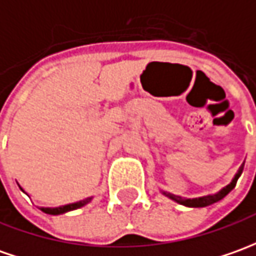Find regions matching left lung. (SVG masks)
<instances>
[{
	"mask_svg": "<svg viewBox=\"0 0 256 256\" xmlns=\"http://www.w3.org/2000/svg\"><path fill=\"white\" fill-rule=\"evenodd\" d=\"M242 170H244V164L240 166V170L237 171V174L234 175V178L231 179V182L224 186L222 190H218L217 194H208V196H202V198H194V199H186V198H182V196H178V194H172L170 192H165V190H161V194H165L166 198H170L174 202H176L179 204H184V206H188V208H206L208 204H213L216 202L222 200L226 194H228L236 188V184H237L238 178L241 176L242 174Z\"/></svg>",
	"mask_w": 256,
	"mask_h": 256,
	"instance_id": "left-lung-1",
	"label": "left lung"
}]
</instances>
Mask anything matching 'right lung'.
Segmentation results:
<instances>
[{
    "mask_svg": "<svg viewBox=\"0 0 256 256\" xmlns=\"http://www.w3.org/2000/svg\"><path fill=\"white\" fill-rule=\"evenodd\" d=\"M20 190H22V192H25L22 188H20ZM91 200H92V196L91 198H86V199H84V200L76 202V203H70V204H64V206H60V208H40V210L42 212H44V213H48V214H53V216L62 214V213H67V212H71V210H76V208H82V206H85V204H88Z\"/></svg>",
    "mask_w": 256,
    "mask_h": 256,
    "instance_id": "right-lung-1",
    "label": "right lung"
}]
</instances>
